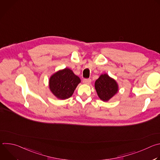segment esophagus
Returning a JSON list of instances; mask_svg holds the SVG:
<instances>
[{
    "mask_svg": "<svg viewBox=\"0 0 160 160\" xmlns=\"http://www.w3.org/2000/svg\"><path fill=\"white\" fill-rule=\"evenodd\" d=\"M90 82H91V79H90V78H88V79H84L83 80V83L84 84H86V85H89L90 83Z\"/></svg>",
    "mask_w": 160,
    "mask_h": 160,
    "instance_id": "1",
    "label": "esophagus"
}]
</instances>
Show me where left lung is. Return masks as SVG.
<instances>
[{
    "instance_id": "8db88e82",
    "label": "left lung",
    "mask_w": 160,
    "mask_h": 160,
    "mask_svg": "<svg viewBox=\"0 0 160 160\" xmlns=\"http://www.w3.org/2000/svg\"><path fill=\"white\" fill-rule=\"evenodd\" d=\"M94 85L98 97L104 102L109 101L118 92V83L107 73L101 74Z\"/></svg>"
}]
</instances>
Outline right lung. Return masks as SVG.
<instances>
[{"mask_svg":"<svg viewBox=\"0 0 160 160\" xmlns=\"http://www.w3.org/2000/svg\"><path fill=\"white\" fill-rule=\"evenodd\" d=\"M81 82L80 78L75 75L70 68H66L52 74L49 80V87L52 94L59 99L70 98L77 85Z\"/></svg>","mask_w":160,"mask_h":160,"instance_id":"obj_1","label":"right lung"}]
</instances>
